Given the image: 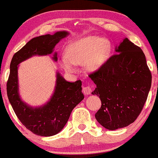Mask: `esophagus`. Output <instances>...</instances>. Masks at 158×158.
Returning <instances> with one entry per match:
<instances>
[{
	"mask_svg": "<svg viewBox=\"0 0 158 158\" xmlns=\"http://www.w3.org/2000/svg\"><path fill=\"white\" fill-rule=\"evenodd\" d=\"M82 91L85 95H90L91 94V92H92V89H91V87L90 86L83 87Z\"/></svg>",
	"mask_w": 158,
	"mask_h": 158,
	"instance_id": "1",
	"label": "esophagus"
}]
</instances>
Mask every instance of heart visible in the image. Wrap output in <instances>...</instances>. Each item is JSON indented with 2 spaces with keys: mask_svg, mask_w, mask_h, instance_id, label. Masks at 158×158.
Masks as SVG:
<instances>
[{
  "mask_svg": "<svg viewBox=\"0 0 158 158\" xmlns=\"http://www.w3.org/2000/svg\"><path fill=\"white\" fill-rule=\"evenodd\" d=\"M109 40L90 36L73 42L68 46V55H63L61 63L66 71L74 72L75 64H85L88 71H96L105 64L111 52Z\"/></svg>",
  "mask_w": 158,
  "mask_h": 158,
  "instance_id": "b5f03b06",
  "label": "heart"
}]
</instances>
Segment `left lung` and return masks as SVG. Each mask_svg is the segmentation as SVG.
<instances>
[{"mask_svg": "<svg viewBox=\"0 0 158 158\" xmlns=\"http://www.w3.org/2000/svg\"><path fill=\"white\" fill-rule=\"evenodd\" d=\"M115 51L117 54L89 76L96 85L92 94L102 102L95 117L109 130L126 127L136 120L152 84L151 72L140 47L126 37Z\"/></svg>", "mask_w": 158, "mask_h": 158, "instance_id": "left-lung-1", "label": "left lung"}]
</instances>
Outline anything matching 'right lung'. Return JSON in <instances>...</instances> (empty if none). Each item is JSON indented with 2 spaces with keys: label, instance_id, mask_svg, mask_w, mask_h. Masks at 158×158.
Returning a JSON list of instances; mask_svg holds the SVG:
<instances>
[{
  "label": "right lung",
  "instance_id": "obj_1",
  "mask_svg": "<svg viewBox=\"0 0 158 158\" xmlns=\"http://www.w3.org/2000/svg\"><path fill=\"white\" fill-rule=\"evenodd\" d=\"M66 31L54 35H42L31 39L15 53L10 63V73L6 90L9 102L18 119L28 130L40 136H52L59 133L68 122L72 110L84 99L81 81H66L57 71L54 93L50 99L40 107H32L20 98L18 85V64L33 56H45L54 52L56 45L69 35ZM53 60L57 61L54 52Z\"/></svg>",
  "mask_w": 158,
  "mask_h": 158
}]
</instances>
